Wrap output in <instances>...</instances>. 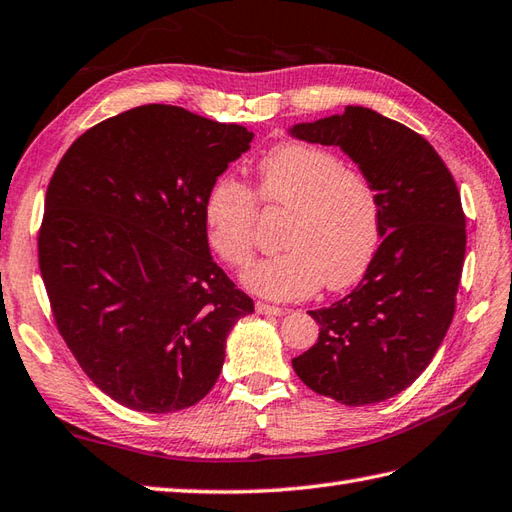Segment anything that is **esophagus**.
Listing matches in <instances>:
<instances>
[{
	"label": "esophagus",
	"mask_w": 512,
	"mask_h": 512,
	"mask_svg": "<svg viewBox=\"0 0 512 512\" xmlns=\"http://www.w3.org/2000/svg\"><path fill=\"white\" fill-rule=\"evenodd\" d=\"M256 313L280 317V315L287 313V309H285V306H274V304H267V302H258V304H256Z\"/></svg>",
	"instance_id": "esophagus-1"
}]
</instances>
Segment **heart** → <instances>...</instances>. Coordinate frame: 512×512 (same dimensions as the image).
<instances>
[{
  "instance_id": "b5f03b06",
  "label": "heart",
  "mask_w": 512,
  "mask_h": 512,
  "mask_svg": "<svg viewBox=\"0 0 512 512\" xmlns=\"http://www.w3.org/2000/svg\"><path fill=\"white\" fill-rule=\"evenodd\" d=\"M256 192L269 208L291 210L282 247L241 276L271 300H300L322 285L344 289L366 274L379 247L377 190L361 170L324 146L285 142L256 166ZM208 243L221 260L245 267L254 256L258 201L252 188L219 177L203 201Z\"/></svg>"
}]
</instances>
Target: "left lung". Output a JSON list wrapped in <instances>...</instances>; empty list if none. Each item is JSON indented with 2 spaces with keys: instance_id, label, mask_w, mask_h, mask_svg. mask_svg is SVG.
Masks as SVG:
<instances>
[{
  "instance_id": "8db88e82",
  "label": "left lung",
  "mask_w": 512,
  "mask_h": 512,
  "mask_svg": "<svg viewBox=\"0 0 512 512\" xmlns=\"http://www.w3.org/2000/svg\"><path fill=\"white\" fill-rule=\"evenodd\" d=\"M339 146L377 190L381 245L357 289L324 309L317 342L293 357L304 385L342 405L392 399L420 377L456 311L467 230L449 168L423 135L368 107L289 129Z\"/></svg>"
}]
</instances>
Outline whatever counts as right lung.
<instances>
[{
  "mask_svg": "<svg viewBox=\"0 0 512 512\" xmlns=\"http://www.w3.org/2000/svg\"><path fill=\"white\" fill-rule=\"evenodd\" d=\"M254 133L173 105L96 124L56 166L39 267L78 366L113 401L179 412L217 383L254 302L214 263L203 201Z\"/></svg>",
  "mask_w": 512,
  "mask_h": 512,
  "instance_id": "1",
  "label": "right lung"
}]
</instances>
